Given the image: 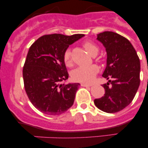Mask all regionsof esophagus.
<instances>
[{"label": "esophagus", "instance_id": "34e87169", "mask_svg": "<svg viewBox=\"0 0 148 148\" xmlns=\"http://www.w3.org/2000/svg\"><path fill=\"white\" fill-rule=\"evenodd\" d=\"M81 86H83V87H90V86H92V85L85 84V83H82V84H81Z\"/></svg>", "mask_w": 148, "mask_h": 148}]
</instances>
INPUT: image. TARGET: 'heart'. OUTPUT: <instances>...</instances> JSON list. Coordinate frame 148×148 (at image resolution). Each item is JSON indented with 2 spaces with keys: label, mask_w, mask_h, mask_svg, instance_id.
<instances>
[{
  "label": "heart",
  "mask_w": 148,
  "mask_h": 148,
  "mask_svg": "<svg viewBox=\"0 0 148 148\" xmlns=\"http://www.w3.org/2000/svg\"><path fill=\"white\" fill-rule=\"evenodd\" d=\"M83 46L92 56H96L99 51V48L95 43L91 41H86ZM64 63L67 67L72 65V53L69 49L64 51L63 54ZM99 72V68L96 65H91L89 67H79L74 69L72 73V78L74 81L81 83H90L97 74Z\"/></svg>",
  "instance_id": "heart-1"
}]
</instances>
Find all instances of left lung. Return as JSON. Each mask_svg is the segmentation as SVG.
I'll return each mask as SVG.
<instances>
[{"instance_id":"obj_1","label":"left lung","mask_w":148,"mask_h":148,"mask_svg":"<svg viewBox=\"0 0 148 148\" xmlns=\"http://www.w3.org/2000/svg\"><path fill=\"white\" fill-rule=\"evenodd\" d=\"M107 53L106 67L102 76L108 80L103 84L105 94L94 100L101 111L114 113L132 102L140 85V60L135 49L125 37L111 31L97 35Z\"/></svg>"}]
</instances>
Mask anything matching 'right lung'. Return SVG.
Masks as SVG:
<instances>
[{
    "mask_svg": "<svg viewBox=\"0 0 148 148\" xmlns=\"http://www.w3.org/2000/svg\"><path fill=\"white\" fill-rule=\"evenodd\" d=\"M84 34L45 35L30 46L23 68V84L30 102L42 113H63L74 103L79 84H60L68 79L63 54Z\"/></svg>",
    "mask_w": 148,
    "mask_h": 148,
    "instance_id": "1",
    "label": "right lung"
}]
</instances>
